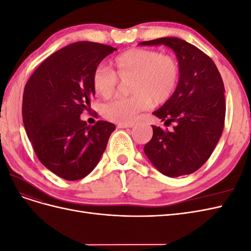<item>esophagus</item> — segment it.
Here are the masks:
<instances>
[{
	"label": "esophagus",
	"instance_id": "1",
	"mask_svg": "<svg viewBox=\"0 0 251 251\" xmlns=\"http://www.w3.org/2000/svg\"><path fill=\"white\" fill-rule=\"evenodd\" d=\"M134 125L133 124H118L117 127L118 128H127V127H132Z\"/></svg>",
	"mask_w": 251,
	"mask_h": 251
}]
</instances>
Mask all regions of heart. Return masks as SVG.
I'll return each instance as SVG.
<instances>
[{
  "label": "heart",
  "instance_id": "b5f03b06",
  "mask_svg": "<svg viewBox=\"0 0 251 251\" xmlns=\"http://www.w3.org/2000/svg\"><path fill=\"white\" fill-rule=\"evenodd\" d=\"M114 71L98 65L93 72L95 92L109 100L116 92L119 78L131 80L130 97L118 98L103 107L104 117L116 124H131L138 113L149 109L153 101L163 103L177 89L180 69L172 55L151 49L135 48L117 55L113 62Z\"/></svg>",
  "mask_w": 251,
  "mask_h": 251
}]
</instances>
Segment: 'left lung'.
Listing matches in <instances>:
<instances>
[{
    "mask_svg": "<svg viewBox=\"0 0 251 251\" xmlns=\"http://www.w3.org/2000/svg\"><path fill=\"white\" fill-rule=\"evenodd\" d=\"M139 45L170 47L180 69L175 93L153 113L165 126L174 123V130L153 126V137L144 146V153L165 176L189 175L207 161L223 132L226 105L221 74L208 55L178 37H161Z\"/></svg>",
    "mask_w": 251,
    "mask_h": 251,
    "instance_id": "left-lung-1",
    "label": "left lung"
}]
</instances>
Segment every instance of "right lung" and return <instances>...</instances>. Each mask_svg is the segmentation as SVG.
Returning <instances> with one entry per match:
<instances>
[{"label":"right lung","mask_w":251,"mask_h":251,"mask_svg":"<svg viewBox=\"0 0 251 251\" xmlns=\"http://www.w3.org/2000/svg\"><path fill=\"white\" fill-rule=\"evenodd\" d=\"M117 50L108 45L77 42L53 53L27 81L23 121L39 160L68 181L94 170L116 126L80 119L95 96L92 76L101 60Z\"/></svg>","instance_id":"add662e5"}]
</instances>
